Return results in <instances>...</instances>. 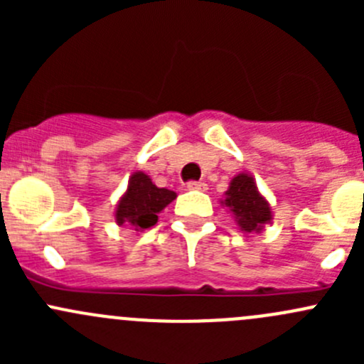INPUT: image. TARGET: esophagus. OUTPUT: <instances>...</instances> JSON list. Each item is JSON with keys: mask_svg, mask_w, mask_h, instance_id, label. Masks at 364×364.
Listing matches in <instances>:
<instances>
[{"mask_svg": "<svg viewBox=\"0 0 364 364\" xmlns=\"http://www.w3.org/2000/svg\"><path fill=\"white\" fill-rule=\"evenodd\" d=\"M186 188H188V190H199V192H205V190H208V185H205L204 181H190L188 185H186Z\"/></svg>", "mask_w": 364, "mask_h": 364, "instance_id": "esophagus-1", "label": "esophagus"}]
</instances>
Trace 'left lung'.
Returning <instances> with one entry per match:
<instances>
[{
	"label": "left lung",
	"mask_w": 364,
	"mask_h": 364,
	"mask_svg": "<svg viewBox=\"0 0 364 364\" xmlns=\"http://www.w3.org/2000/svg\"><path fill=\"white\" fill-rule=\"evenodd\" d=\"M220 204L225 205L232 213L240 229L247 234L260 232L264 225L273 220L269 203L259 192L255 179L247 172H241L230 179L225 199L220 200Z\"/></svg>",
	"instance_id": "8db88e82"
}]
</instances>
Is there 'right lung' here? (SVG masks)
Segmentation results:
<instances>
[{"label":"right lung","mask_w":364,"mask_h":364,"mask_svg":"<svg viewBox=\"0 0 364 364\" xmlns=\"http://www.w3.org/2000/svg\"><path fill=\"white\" fill-rule=\"evenodd\" d=\"M174 199L176 192L159 188L148 174L137 171L130 176L127 192L117 200L114 218L119 227L128 225L142 232L159 222V213Z\"/></svg>","instance_id":"right-lung-1"}]
</instances>
